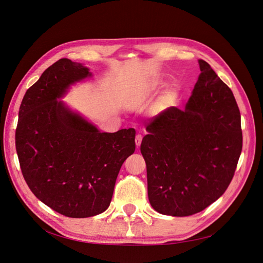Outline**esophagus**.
<instances>
[{"mask_svg": "<svg viewBox=\"0 0 263 263\" xmlns=\"http://www.w3.org/2000/svg\"><path fill=\"white\" fill-rule=\"evenodd\" d=\"M141 140H142V137H141V135H136V137H135V144H136V146H137V148L141 145Z\"/></svg>", "mask_w": 263, "mask_h": 263, "instance_id": "esophagus-1", "label": "esophagus"}]
</instances>
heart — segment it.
<instances>
[{"label": "heart", "instance_id": "obj_1", "mask_svg": "<svg viewBox=\"0 0 263 263\" xmlns=\"http://www.w3.org/2000/svg\"><path fill=\"white\" fill-rule=\"evenodd\" d=\"M174 95H176V93H174V91H172V90H168V91H166V92L164 93V95H163V99H164V101L168 102V101L173 100Z\"/></svg>", "mask_w": 263, "mask_h": 263}]
</instances>
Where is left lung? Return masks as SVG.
Instances as JSON below:
<instances>
[{
	"label": "left lung",
	"mask_w": 263,
	"mask_h": 263,
	"mask_svg": "<svg viewBox=\"0 0 263 263\" xmlns=\"http://www.w3.org/2000/svg\"><path fill=\"white\" fill-rule=\"evenodd\" d=\"M201 74L184 109L153 117L140 151L148 198L169 216H190L224 194L242 149L240 112L232 90L200 59Z\"/></svg>",
	"instance_id": "1"
}]
</instances>
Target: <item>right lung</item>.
Wrapping results in <instances>:
<instances>
[{
  "label": "right lung",
  "instance_id": "add662e5",
  "mask_svg": "<svg viewBox=\"0 0 263 263\" xmlns=\"http://www.w3.org/2000/svg\"><path fill=\"white\" fill-rule=\"evenodd\" d=\"M82 63L62 58L24 95L15 142L23 177L39 201L72 218L107 210L124 161L134 154V128L102 133L61 99L91 78Z\"/></svg>",
  "mask_w": 263,
  "mask_h": 263
}]
</instances>
